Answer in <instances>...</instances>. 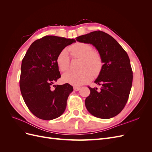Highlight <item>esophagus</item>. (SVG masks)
I'll return each instance as SVG.
<instances>
[{"instance_id":"obj_1","label":"esophagus","mask_w":152,"mask_h":152,"mask_svg":"<svg viewBox=\"0 0 152 152\" xmlns=\"http://www.w3.org/2000/svg\"><path fill=\"white\" fill-rule=\"evenodd\" d=\"M73 90L75 91H79L80 90V87H73Z\"/></svg>"}]
</instances>
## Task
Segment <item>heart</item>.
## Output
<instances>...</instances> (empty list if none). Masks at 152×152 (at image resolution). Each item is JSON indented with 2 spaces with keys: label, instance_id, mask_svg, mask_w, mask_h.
<instances>
[{
  "label": "heart",
  "instance_id": "1",
  "mask_svg": "<svg viewBox=\"0 0 152 152\" xmlns=\"http://www.w3.org/2000/svg\"><path fill=\"white\" fill-rule=\"evenodd\" d=\"M73 58H80L79 72L69 71L64 73L62 80L64 82L74 86H80L91 80L93 77H97L103 68L102 54L88 43L76 42L68 48ZM59 70L66 72L70 67V57L65 49L61 50L56 58Z\"/></svg>",
  "mask_w": 152,
  "mask_h": 152
}]
</instances>
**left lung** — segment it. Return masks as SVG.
<instances>
[{"label": "left lung", "instance_id": "obj_1", "mask_svg": "<svg viewBox=\"0 0 152 152\" xmlns=\"http://www.w3.org/2000/svg\"><path fill=\"white\" fill-rule=\"evenodd\" d=\"M75 39L93 44L102 54L104 63L94 81L99 89L89 87L90 94L85 100L87 110L100 118L117 115L125 107L132 83V70L127 53L115 39L102 31H92Z\"/></svg>", "mask_w": 152, "mask_h": 152}]
</instances>
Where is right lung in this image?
I'll use <instances>...</instances> for the list:
<instances>
[{
    "mask_svg": "<svg viewBox=\"0 0 152 152\" xmlns=\"http://www.w3.org/2000/svg\"><path fill=\"white\" fill-rule=\"evenodd\" d=\"M73 42L75 40L73 39L45 36L31 44L23 59L21 95L30 111L39 118L53 120L65 112L73 87L69 84L56 86L53 84L61 77L56 63L58 55Z\"/></svg>",
    "mask_w": 152,
    "mask_h": 152,
    "instance_id": "add662e5",
    "label": "right lung"
}]
</instances>
